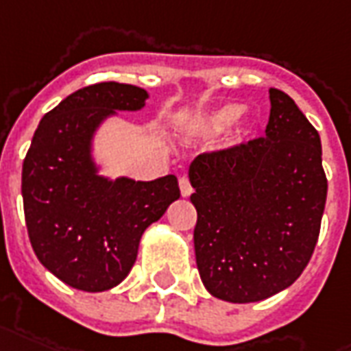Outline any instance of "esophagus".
<instances>
[{
  "instance_id": "esophagus-1",
  "label": "esophagus",
  "mask_w": 351,
  "mask_h": 351,
  "mask_svg": "<svg viewBox=\"0 0 351 351\" xmlns=\"http://www.w3.org/2000/svg\"><path fill=\"white\" fill-rule=\"evenodd\" d=\"M178 186H180V193H182V197H189L191 195V184H189V180L186 178V176H180V180H178Z\"/></svg>"
}]
</instances>
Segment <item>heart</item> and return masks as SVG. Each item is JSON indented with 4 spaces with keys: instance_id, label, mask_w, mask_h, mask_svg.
<instances>
[{
    "instance_id": "b5f03b06",
    "label": "heart",
    "mask_w": 351,
    "mask_h": 351,
    "mask_svg": "<svg viewBox=\"0 0 351 351\" xmlns=\"http://www.w3.org/2000/svg\"><path fill=\"white\" fill-rule=\"evenodd\" d=\"M241 115V106L238 104H225L212 111H206L202 115H197L188 124V137L199 139V141H215L221 137L236 119Z\"/></svg>"
}]
</instances>
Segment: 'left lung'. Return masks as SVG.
<instances>
[{
    "label": "left lung",
    "mask_w": 351,
    "mask_h": 351,
    "mask_svg": "<svg viewBox=\"0 0 351 351\" xmlns=\"http://www.w3.org/2000/svg\"><path fill=\"white\" fill-rule=\"evenodd\" d=\"M266 136L197 156L195 258L217 300L253 303L288 288L313 256L328 197L318 132L295 102L269 89Z\"/></svg>",
    "instance_id": "obj_1"
}]
</instances>
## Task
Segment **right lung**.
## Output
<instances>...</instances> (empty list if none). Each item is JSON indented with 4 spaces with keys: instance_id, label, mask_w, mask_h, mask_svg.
<instances>
[{
    "instance_id": "right-lung-1",
    "label": "right lung",
    "mask_w": 351,
    "mask_h": 351,
    "mask_svg": "<svg viewBox=\"0 0 351 351\" xmlns=\"http://www.w3.org/2000/svg\"><path fill=\"white\" fill-rule=\"evenodd\" d=\"M149 93L96 83L46 113L22 169L31 245L44 268L69 287L104 292L126 279L143 232L180 197L175 175L150 182L104 176L95 137L117 111H139Z\"/></svg>"
}]
</instances>
